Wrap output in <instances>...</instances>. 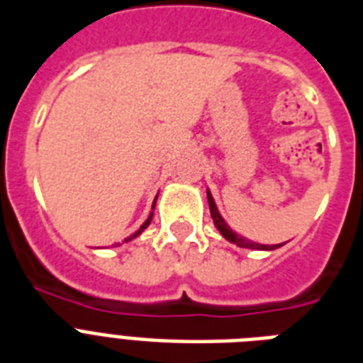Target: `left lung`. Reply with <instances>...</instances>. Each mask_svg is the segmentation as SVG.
<instances>
[{"mask_svg": "<svg viewBox=\"0 0 363 363\" xmlns=\"http://www.w3.org/2000/svg\"><path fill=\"white\" fill-rule=\"evenodd\" d=\"M208 193V204H210V213H211V219H213V225L217 227V230L221 232V236L225 238V240H228L230 243H236L238 247H245V249H260V251H274V249L281 247L283 243H274V245H264V243H257V242H251V240H247V238L240 236V234H236V232L232 230L230 227L227 225V221L223 219V216L219 213V210H217V204L216 200H213V196H211L210 189L206 191Z\"/></svg>", "mask_w": 363, "mask_h": 363, "instance_id": "1", "label": "left lung"}]
</instances>
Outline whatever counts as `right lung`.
Returning <instances> with one entry per match:
<instances>
[{"instance_id":"1","label":"right lung","mask_w":363,"mask_h":363,"mask_svg":"<svg viewBox=\"0 0 363 363\" xmlns=\"http://www.w3.org/2000/svg\"><path fill=\"white\" fill-rule=\"evenodd\" d=\"M155 202H157V196H155V200H153V206H152V211H150V216H147V219L144 223H142V227L138 228V230L135 232V234H131V236L129 238H125V243L127 242H131V240H135V238H138L142 234V232L146 230L147 227H150V223H152V219H153V210H155ZM118 245H120V243H118Z\"/></svg>"}]
</instances>
